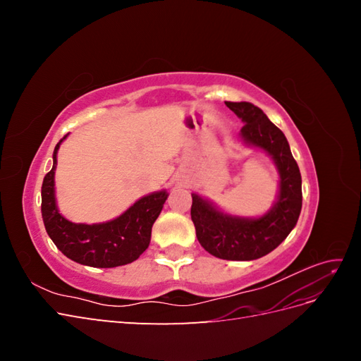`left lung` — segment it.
Returning a JSON list of instances; mask_svg holds the SVG:
<instances>
[{"mask_svg": "<svg viewBox=\"0 0 361 361\" xmlns=\"http://www.w3.org/2000/svg\"><path fill=\"white\" fill-rule=\"evenodd\" d=\"M243 120L239 138L248 147L264 150L279 171V194L260 216H239L221 211L192 192L191 220L200 245L215 257L255 260L277 248L298 221L302 204L301 173L285 134L267 114L250 102H226Z\"/></svg>", "mask_w": 361, "mask_h": 361, "instance_id": "1", "label": "left lung"}]
</instances>
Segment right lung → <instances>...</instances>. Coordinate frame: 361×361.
<instances>
[{
    "label": "right lung",
    "instance_id": "right-lung-1",
    "mask_svg": "<svg viewBox=\"0 0 361 361\" xmlns=\"http://www.w3.org/2000/svg\"><path fill=\"white\" fill-rule=\"evenodd\" d=\"M66 137L54 149L52 169L42 183V218L49 238L64 256L76 264L93 268L130 264L143 255L150 244L152 226L169 197L167 190L145 195L110 221L96 224L69 221L59 211L54 180L59 149Z\"/></svg>",
    "mask_w": 361,
    "mask_h": 361
}]
</instances>
